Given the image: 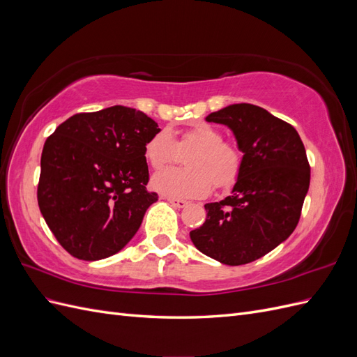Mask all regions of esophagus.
<instances>
[{
    "label": "esophagus",
    "mask_w": 357,
    "mask_h": 357,
    "mask_svg": "<svg viewBox=\"0 0 357 357\" xmlns=\"http://www.w3.org/2000/svg\"><path fill=\"white\" fill-rule=\"evenodd\" d=\"M165 199L172 205V207H176V208H183L188 205V202L185 199H176V198H165Z\"/></svg>",
    "instance_id": "34e87169"
}]
</instances>
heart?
I'll return each instance as SVG.
<instances>
[{"label":"heart","mask_w":357,"mask_h":357,"mask_svg":"<svg viewBox=\"0 0 357 357\" xmlns=\"http://www.w3.org/2000/svg\"><path fill=\"white\" fill-rule=\"evenodd\" d=\"M146 158L155 169H162L188 153L186 169L171 168L153 177V188L176 198L205 197L214 186L229 189L243 169L240 147L226 142L220 129L208 123L193 125L176 142L168 131H159L146 144Z\"/></svg>","instance_id":"1"}]
</instances>
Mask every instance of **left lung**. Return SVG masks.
I'll return each mask as SVG.
<instances>
[{
	"instance_id": "1",
	"label": "left lung",
	"mask_w": 357,
	"mask_h": 357,
	"mask_svg": "<svg viewBox=\"0 0 357 357\" xmlns=\"http://www.w3.org/2000/svg\"><path fill=\"white\" fill-rule=\"evenodd\" d=\"M228 125L244 153L234 193L205 204L190 231L199 252L226 265L265 256L295 231L310 186V164L296 129L262 107L234 104L205 117Z\"/></svg>"
}]
</instances>
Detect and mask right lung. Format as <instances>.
Instances as JSON below:
<instances>
[{
  "label": "right lung",
  "instance_id": "right-lung-1",
  "mask_svg": "<svg viewBox=\"0 0 357 357\" xmlns=\"http://www.w3.org/2000/svg\"><path fill=\"white\" fill-rule=\"evenodd\" d=\"M160 129L143 112L114 105L77 113L47 137L37 188L40 211L66 250L100 261L128 244L158 201L147 190L146 144Z\"/></svg>",
  "mask_w": 357,
  "mask_h": 357
}]
</instances>
